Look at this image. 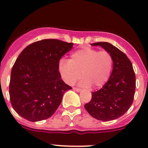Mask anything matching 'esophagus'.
I'll use <instances>...</instances> for the list:
<instances>
[{
	"mask_svg": "<svg viewBox=\"0 0 148 148\" xmlns=\"http://www.w3.org/2000/svg\"><path fill=\"white\" fill-rule=\"evenodd\" d=\"M73 89H74V91H76V92H81V89H80L79 88H76V87H74V88H73Z\"/></svg>",
	"mask_w": 148,
	"mask_h": 148,
	"instance_id": "1",
	"label": "esophagus"
}]
</instances>
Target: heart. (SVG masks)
Listing matches in <instances>:
<instances>
[{"mask_svg":"<svg viewBox=\"0 0 148 148\" xmlns=\"http://www.w3.org/2000/svg\"><path fill=\"white\" fill-rule=\"evenodd\" d=\"M111 54L106 51L84 47L73 52L69 61L62 60L59 69L66 83L74 84L82 77L83 86L99 88L108 81L112 69Z\"/></svg>","mask_w":148,"mask_h":148,"instance_id":"b5f03b06","label":"heart"}]
</instances>
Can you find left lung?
<instances>
[{"instance_id": "obj_1", "label": "left lung", "mask_w": 148, "mask_h": 148, "mask_svg": "<svg viewBox=\"0 0 148 148\" xmlns=\"http://www.w3.org/2000/svg\"><path fill=\"white\" fill-rule=\"evenodd\" d=\"M100 46L111 54L113 68L110 79L99 90L92 93V99L84 105L92 117L110 121L123 115L132 105L135 92V74L125 53L107 42L91 44Z\"/></svg>"}]
</instances>
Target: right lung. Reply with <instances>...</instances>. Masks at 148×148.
Wrapping results in <instances>:
<instances>
[{"label":"right lung","instance_id":"obj_1","mask_svg":"<svg viewBox=\"0 0 148 148\" xmlns=\"http://www.w3.org/2000/svg\"><path fill=\"white\" fill-rule=\"evenodd\" d=\"M73 43L44 39L26 46L11 70L9 95L11 105L23 118L38 122L49 118L71 87L62 79L59 60Z\"/></svg>","mask_w":148,"mask_h":148}]
</instances>
